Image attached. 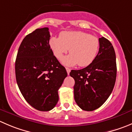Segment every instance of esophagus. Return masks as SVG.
Returning a JSON list of instances; mask_svg holds the SVG:
<instances>
[{
  "label": "esophagus",
  "instance_id": "34e87169",
  "mask_svg": "<svg viewBox=\"0 0 132 132\" xmlns=\"http://www.w3.org/2000/svg\"><path fill=\"white\" fill-rule=\"evenodd\" d=\"M66 71H67L68 75H70V71H71L70 68H66Z\"/></svg>",
  "mask_w": 132,
  "mask_h": 132
}]
</instances>
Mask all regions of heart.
<instances>
[{"label": "heart", "instance_id": "obj_1", "mask_svg": "<svg viewBox=\"0 0 132 132\" xmlns=\"http://www.w3.org/2000/svg\"><path fill=\"white\" fill-rule=\"evenodd\" d=\"M50 46L56 58L62 59L68 52L70 55L65 57L62 63L68 66L78 64L85 67L92 63L98 54L100 41L95 36L83 31H66L60 34L59 37H52Z\"/></svg>", "mask_w": 132, "mask_h": 132}]
</instances>
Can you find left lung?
<instances>
[{
  "label": "left lung",
  "mask_w": 132,
  "mask_h": 132,
  "mask_svg": "<svg viewBox=\"0 0 132 132\" xmlns=\"http://www.w3.org/2000/svg\"><path fill=\"white\" fill-rule=\"evenodd\" d=\"M98 39V53L92 63L70 73L75 80V102L85 111H93L101 106L112 93L116 83L117 65L114 48L104 37Z\"/></svg>",
  "instance_id": "8db88e82"
}]
</instances>
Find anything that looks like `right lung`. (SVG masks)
I'll return each mask as SVG.
<instances>
[{
	"label": "right lung",
	"instance_id": "obj_1",
	"mask_svg": "<svg viewBox=\"0 0 132 132\" xmlns=\"http://www.w3.org/2000/svg\"><path fill=\"white\" fill-rule=\"evenodd\" d=\"M49 28H39L22 41L15 61L18 86L25 100L36 110L53 109L58 90L67 77L63 66L53 55L49 44Z\"/></svg>",
	"mask_w": 132,
	"mask_h": 132
}]
</instances>
